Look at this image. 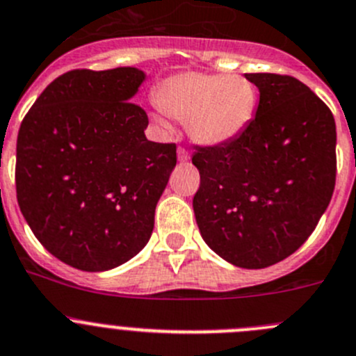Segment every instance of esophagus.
Wrapping results in <instances>:
<instances>
[{"mask_svg": "<svg viewBox=\"0 0 356 356\" xmlns=\"http://www.w3.org/2000/svg\"><path fill=\"white\" fill-rule=\"evenodd\" d=\"M177 159L181 163H186V161H189V152L186 151L184 147H179L177 149Z\"/></svg>", "mask_w": 356, "mask_h": 356, "instance_id": "34e87169", "label": "esophagus"}]
</instances>
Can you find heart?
<instances>
[{"instance_id": "1", "label": "heart", "mask_w": 356, "mask_h": 356, "mask_svg": "<svg viewBox=\"0 0 356 356\" xmlns=\"http://www.w3.org/2000/svg\"><path fill=\"white\" fill-rule=\"evenodd\" d=\"M163 114L186 121L189 137L202 145H223L238 137L253 119L258 92L241 75L184 72L165 79L154 91ZM167 126L163 119H156Z\"/></svg>"}]
</instances>
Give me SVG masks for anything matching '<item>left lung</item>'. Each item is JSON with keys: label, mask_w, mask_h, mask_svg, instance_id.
<instances>
[{"label": "left lung", "mask_w": 356, "mask_h": 356, "mask_svg": "<svg viewBox=\"0 0 356 356\" xmlns=\"http://www.w3.org/2000/svg\"><path fill=\"white\" fill-rule=\"evenodd\" d=\"M260 91L257 115L223 145H197L195 218L209 248L242 268L293 254L316 228L335 186V121L300 81L245 73Z\"/></svg>", "instance_id": "obj_1"}]
</instances>
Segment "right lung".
Masks as SVG:
<instances>
[{"mask_svg":"<svg viewBox=\"0 0 356 356\" xmlns=\"http://www.w3.org/2000/svg\"><path fill=\"white\" fill-rule=\"evenodd\" d=\"M145 73L131 66L72 70L22 119L15 189L22 216L49 253L102 272L142 251L177 163L175 144L145 138L131 103Z\"/></svg>","mask_w":356,"mask_h":356,"instance_id":"obj_1","label":"right lung"}]
</instances>
